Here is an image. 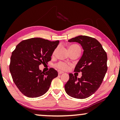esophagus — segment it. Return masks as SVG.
I'll return each instance as SVG.
<instances>
[{
  "instance_id": "34e87169",
  "label": "esophagus",
  "mask_w": 120,
  "mask_h": 120,
  "mask_svg": "<svg viewBox=\"0 0 120 120\" xmlns=\"http://www.w3.org/2000/svg\"><path fill=\"white\" fill-rule=\"evenodd\" d=\"M58 73L59 75H60V74H62L63 73V71H60V70H58Z\"/></svg>"
}]
</instances>
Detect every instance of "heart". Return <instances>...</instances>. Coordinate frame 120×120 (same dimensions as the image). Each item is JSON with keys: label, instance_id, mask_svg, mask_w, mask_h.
<instances>
[{"label": "heart", "instance_id": "b5f03b06", "mask_svg": "<svg viewBox=\"0 0 120 120\" xmlns=\"http://www.w3.org/2000/svg\"><path fill=\"white\" fill-rule=\"evenodd\" d=\"M76 49H80V47L79 46L76 45H71L69 46V51H71V50H75ZM57 49H56L55 50L53 51V55L55 53ZM56 67L57 68H58V69H60V70H68L69 68V65L68 64L65 63V62H59L57 63L56 64Z\"/></svg>", "mask_w": 120, "mask_h": 120}]
</instances>
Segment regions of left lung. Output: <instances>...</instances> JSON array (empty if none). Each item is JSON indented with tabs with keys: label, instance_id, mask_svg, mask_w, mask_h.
I'll use <instances>...</instances> for the list:
<instances>
[{
	"label": "left lung",
	"instance_id": "1",
	"mask_svg": "<svg viewBox=\"0 0 120 120\" xmlns=\"http://www.w3.org/2000/svg\"><path fill=\"white\" fill-rule=\"evenodd\" d=\"M68 41L81 44L83 52L74 69V71L82 72V76L77 78L69 74L65 91L72 97L85 99L94 93L102 83L108 69L107 54L101 43L93 38L79 35Z\"/></svg>",
	"mask_w": 120,
	"mask_h": 120
}]
</instances>
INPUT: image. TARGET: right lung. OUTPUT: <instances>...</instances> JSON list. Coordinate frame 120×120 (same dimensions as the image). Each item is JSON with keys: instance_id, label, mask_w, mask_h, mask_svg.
I'll use <instances>...</instances> for the list:
<instances>
[{"instance_id": "add662e5", "label": "right lung", "mask_w": 120, "mask_h": 120, "mask_svg": "<svg viewBox=\"0 0 120 120\" xmlns=\"http://www.w3.org/2000/svg\"><path fill=\"white\" fill-rule=\"evenodd\" d=\"M60 41L33 38L22 41L12 52L9 69L13 81L22 94L30 98L45 94L58 72L50 68L41 71L39 65L51 60L53 51Z\"/></svg>"}]
</instances>
